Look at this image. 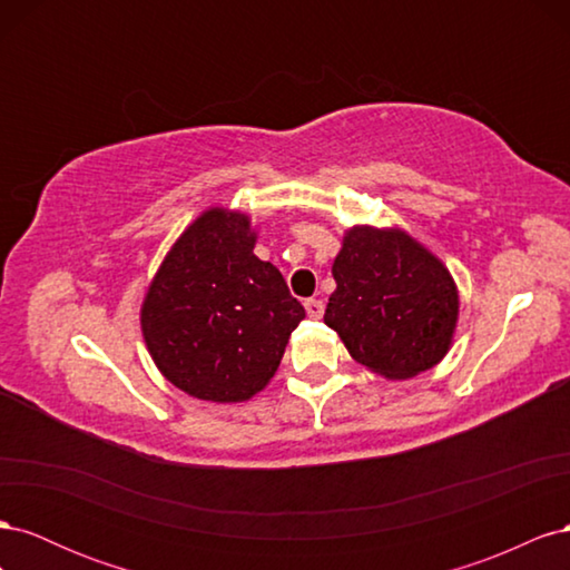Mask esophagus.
Returning a JSON list of instances; mask_svg holds the SVG:
<instances>
[{
	"label": "esophagus",
	"instance_id": "1",
	"mask_svg": "<svg viewBox=\"0 0 570 570\" xmlns=\"http://www.w3.org/2000/svg\"><path fill=\"white\" fill-rule=\"evenodd\" d=\"M304 306H306L308 318H321V316H323V308H325V306H323L321 299H306Z\"/></svg>",
	"mask_w": 570,
	"mask_h": 570
}]
</instances>
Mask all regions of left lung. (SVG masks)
<instances>
[{"label": "left lung", "mask_w": 570, "mask_h": 570, "mask_svg": "<svg viewBox=\"0 0 570 570\" xmlns=\"http://www.w3.org/2000/svg\"><path fill=\"white\" fill-rule=\"evenodd\" d=\"M333 278L323 321L371 373L409 381L452 350L459 287L442 258L404 228L344 230Z\"/></svg>", "instance_id": "8db88e82"}]
</instances>
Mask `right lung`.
Wrapping results in <instances>:
<instances>
[{"mask_svg":"<svg viewBox=\"0 0 570 570\" xmlns=\"http://www.w3.org/2000/svg\"><path fill=\"white\" fill-rule=\"evenodd\" d=\"M258 226L209 206L178 235L147 285L140 327L159 373L195 400L247 402L281 366L306 316L281 271L254 254Z\"/></svg>","mask_w":570,"mask_h":570,"instance_id":"obj_1","label":"right lung"}]
</instances>
